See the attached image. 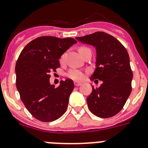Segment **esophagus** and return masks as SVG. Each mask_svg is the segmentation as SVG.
<instances>
[{"label": "esophagus", "mask_w": 148, "mask_h": 148, "mask_svg": "<svg viewBox=\"0 0 148 148\" xmlns=\"http://www.w3.org/2000/svg\"><path fill=\"white\" fill-rule=\"evenodd\" d=\"M74 84H75V87H79V86L82 85V83H79V82H74Z\"/></svg>", "instance_id": "1"}]
</instances>
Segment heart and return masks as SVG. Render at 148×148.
<instances>
[{
  "instance_id": "obj_1",
  "label": "heart",
  "mask_w": 148,
  "mask_h": 148,
  "mask_svg": "<svg viewBox=\"0 0 148 148\" xmlns=\"http://www.w3.org/2000/svg\"><path fill=\"white\" fill-rule=\"evenodd\" d=\"M84 49H85V47H80L78 51H79V53H81L82 50ZM64 59H65V53L62 54L60 57L59 61L61 64H63V63L64 62ZM66 76L68 77L69 78L72 79V80L74 81H82L85 77V73H84L82 70H78V69H71V70H69L67 73H66Z\"/></svg>"
}]
</instances>
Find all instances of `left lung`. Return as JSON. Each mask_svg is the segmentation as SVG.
<instances>
[{
	"label": "left lung",
	"instance_id": "8db88e82",
	"mask_svg": "<svg viewBox=\"0 0 148 148\" xmlns=\"http://www.w3.org/2000/svg\"><path fill=\"white\" fill-rule=\"evenodd\" d=\"M76 39L95 47V70L90 79L103 82L99 87H92L87 98L89 109L100 118L114 116L121 110L132 91L133 72L127 51L119 40L104 32Z\"/></svg>",
	"mask_w": 148,
	"mask_h": 148
}]
</instances>
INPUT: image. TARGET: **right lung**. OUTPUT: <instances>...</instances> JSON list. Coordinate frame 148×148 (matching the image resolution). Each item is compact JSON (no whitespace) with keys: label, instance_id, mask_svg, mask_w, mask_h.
<instances>
[{"label":"right lung","instance_id":"right-lung-1","mask_svg":"<svg viewBox=\"0 0 148 148\" xmlns=\"http://www.w3.org/2000/svg\"><path fill=\"white\" fill-rule=\"evenodd\" d=\"M76 42L72 38L41 36L27 44L17 60L16 87L21 99L31 115L39 121H55L66 110L74 89L73 82L61 81L56 87L49 83V74L56 72L61 55Z\"/></svg>","mask_w":148,"mask_h":148}]
</instances>
